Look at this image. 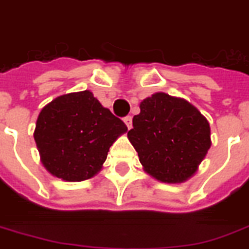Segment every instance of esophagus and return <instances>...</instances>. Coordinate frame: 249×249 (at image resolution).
Here are the masks:
<instances>
[{
  "label": "esophagus",
  "instance_id": "34e87169",
  "mask_svg": "<svg viewBox=\"0 0 249 249\" xmlns=\"http://www.w3.org/2000/svg\"><path fill=\"white\" fill-rule=\"evenodd\" d=\"M123 122L126 123L127 128H131V126H132V117H131V115H127V117L123 118Z\"/></svg>",
  "mask_w": 249,
  "mask_h": 249
}]
</instances>
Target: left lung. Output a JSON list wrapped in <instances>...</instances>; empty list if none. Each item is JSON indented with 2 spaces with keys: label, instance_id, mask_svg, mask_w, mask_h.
I'll return each mask as SVG.
<instances>
[{
  "label": "left lung",
  "instance_id": "left-lung-1",
  "mask_svg": "<svg viewBox=\"0 0 249 249\" xmlns=\"http://www.w3.org/2000/svg\"><path fill=\"white\" fill-rule=\"evenodd\" d=\"M127 136L144 171L168 184L192 177L211 147L206 118L188 101L167 93L140 102Z\"/></svg>",
  "mask_w": 249,
  "mask_h": 249
}]
</instances>
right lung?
<instances>
[{
	"instance_id": "add662e5",
	"label": "right lung",
	"mask_w": 249,
	"mask_h": 249,
	"mask_svg": "<svg viewBox=\"0 0 249 249\" xmlns=\"http://www.w3.org/2000/svg\"><path fill=\"white\" fill-rule=\"evenodd\" d=\"M127 131L126 124L89 90L52 100L39 113L34 139L52 176L84 181L102 169L109 148Z\"/></svg>"
}]
</instances>
